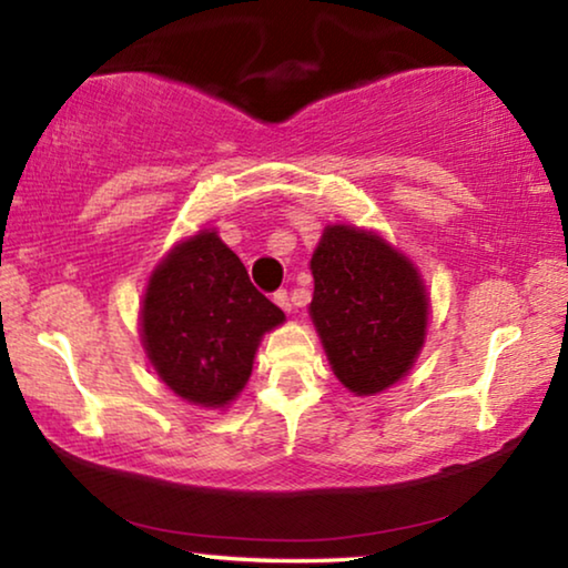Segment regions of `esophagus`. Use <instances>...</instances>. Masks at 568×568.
Wrapping results in <instances>:
<instances>
[{"label": "esophagus", "mask_w": 568, "mask_h": 568, "mask_svg": "<svg viewBox=\"0 0 568 568\" xmlns=\"http://www.w3.org/2000/svg\"><path fill=\"white\" fill-rule=\"evenodd\" d=\"M273 301H275L277 306H281L283 311H293V298H291V293H287V291H277V293L273 295Z\"/></svg>", "instance_id": "1"}]
</instances>
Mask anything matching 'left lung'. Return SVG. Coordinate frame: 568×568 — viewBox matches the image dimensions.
<instances>
[{
  "label": "left lung",
  "instance_id": "8db88e82",
  "mask_svg": "<svg viewBox=\"0 0 568 568\" xmlns=\"http://www.w3.org/2000/svg\"><path fill=\"white\" fill-rule=\"evenodd\" d=\"M314 318L334 375L357 396L404 378L427 329L417 270L381 236L329 226L311 257Z\"/></svg>",
  "mask_w": 568,
  "mask_h": 568
}]
</instances>
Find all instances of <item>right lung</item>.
<instances>
[{
	"label": "right lung",
	"instance_id": "right-lung-1",
	"mask_svg": "<svg viewBox=\"0 0 568 568\" xmlns=\"http://www.w3.org/2000/svg\"><path fill=\"white\" fill-rule=\"evenodd\" d=\"M283 318L215 231H201L151 275L141 308L143 347L174 394L223 406L250 381L262 334Z\"/></svg>",
	"mask_w": 568,
	"mask_h": 568
}]
</instances>
